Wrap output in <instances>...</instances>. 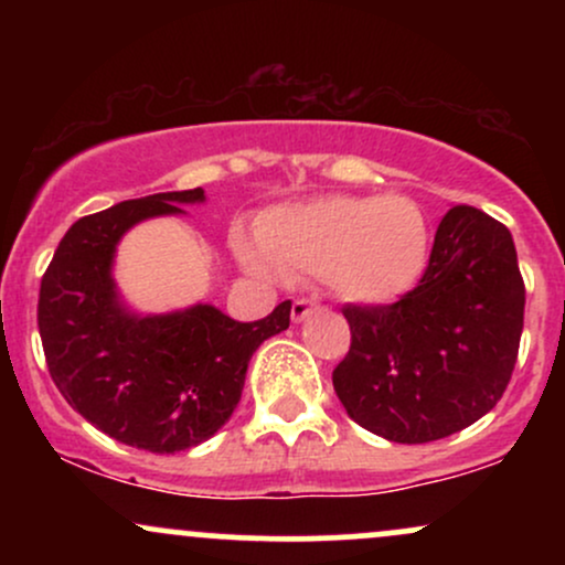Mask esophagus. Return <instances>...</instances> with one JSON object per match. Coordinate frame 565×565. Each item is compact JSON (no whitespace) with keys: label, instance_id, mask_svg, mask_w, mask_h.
Wrapping results in <instances>:
<instances>
[{"label":"esophagus","instance_id":"34e87169","mask_svg":"<svg viewBox=\"0 0 565 565\" xmlns=\"http://www.w3.org/2000/svg\"><path fill=\"white\" fill-rule=\"evenodd\" d=\"M321 305H319V300H316V297H297L295 302H291V321H302V319H308L310 313H313V310H319Z\"/></svg>","mask_w":565,"mask_h":565}]
</instances>
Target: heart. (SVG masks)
<instances>
[{
	"label": "heart",
	"mask_w": 565,
	"mask_h": 565,
	"mask_svg": "<svg viewBox=\"0 0 565 565\" xmlns=\"http://www.w3.org/2000/svg\"><path fill=\"white\" fill-rule=\"evenodd\" d=\"M257 243L238 242V257L257 276H321L342 300L382 305L423 278L430 220L404 193H332L268 212L257 225Z\"/></svg>",
	"instance_id": "heart-1"
}]
</instances>
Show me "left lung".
Instances as JSON below:
<instances>
[{
	"label": "left lung",
	"instance_id": "8db88e82",
	"mask_svg": "<svg viewBox=\"0 0 565 565\" xmlns=\"http://www.w3.org/2000/svg\"><path fill=\"white\" fill-rule=\"evenodd\" d=\"M526 287L510 231L454 206L417 287L391 305H342L350 350L332 372L345 412L395 444L465 430L512 377Z\"/></svg>",
	"mask_w": 565,
	"mask_h": 565
}]
</instances>
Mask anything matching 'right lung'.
Instances as JSON below:
<instances>
[{
	"label": "right lung",
	"instance_id": "obj_1",
	"mask_svg": "<svg viewBox=\"0 0 565 565\" xmlns=\"http://www.w3.org/2000/svg\"><path fill=\"white\" fill-rule=\"evenodd\" d=\"M201 199V188L153 193L76 220L39 287V334L57 391L97 430L153 454L215 436L242 398L252 353L289 327L291 300L252 323L212 305L138 319L116 300L121 233Z\"/></svg>",
	"mask_w": 565,
	"mask_h": 565
}]
</instances>
